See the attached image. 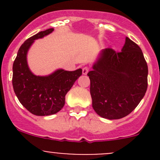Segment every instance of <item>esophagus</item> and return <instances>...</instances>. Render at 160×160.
I'll return each mask as SVG.
<instances>
[{"label": "esophagus", "instance_id": "esophagus-1", "mask_svg": "<svg viewBox=\"0 0 160 160\" xmlns=\"http://www.w3.org/2000/svg\"><path fill=\"white\" fill-rule=\"evenodd\" d=\"M88 72H89V68L87 67H83V70H82V72H83V75H87V74L88 73Z\"/></svg>", "mask_w": 160, "mask_h": 160}]
</instances>
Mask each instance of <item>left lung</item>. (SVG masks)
Returning <instances> with one entry per match:
<instances>
[{"instance_id":"left-lung-1","label":"left lung","mask_w":160,"mask_h":160,"mask_svg":"<svg viewBox=\"0 0 160 160\" xmlns=\"http://www.w3.org/2000/svg\"><path fill=\"white\" fill-rule=\"evenodd\" d=\"M92 68L88 73L92 107L101 117H125L145 96L148 66L139 46L128 37L121 52L103 49Z\"/></svg>"}]
</instances>
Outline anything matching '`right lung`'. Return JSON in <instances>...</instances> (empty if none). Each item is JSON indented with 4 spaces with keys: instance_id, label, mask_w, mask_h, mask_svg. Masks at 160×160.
I'll use <instances>...</instances> for the list:
<instances>
[{
    "instance_id": "obj_1",
    "label": "right lung",
    "mask_w": 160,
    "mask_h": 160,
    "mask_svg": "<svg viewBox=\"0 0 160 160\" xmlns=\"http://www.w3.org/2000/svg\"><path fill=\"white\" fill-rule=\"evenodd\" d=\"M49 28L28 38L18 52L13 63L12 84L21 104L32 114L47 116L56 114L65 104V96L76 80L82 75V70L67 71L59 69L48 76H36L30 70L27 54L35 40L52 33Z\"/></svg>"
}]
</instances>
